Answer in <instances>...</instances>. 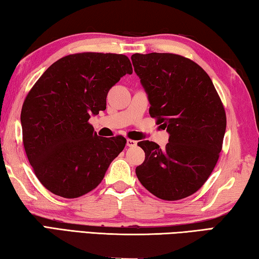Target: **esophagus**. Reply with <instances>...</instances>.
<instances>
[{
    "label": "esophagus",
    "mask_w": 259,
    "mask_h": 259,
    "mask_svg": "<svg viewBox=\"0 0 259 259\" xmlns=\"http://www.w3.org/2000/svg\"><path fill=\"white\" fill-rule=\"evenodd\" d=\"M126 146H129V147L137 146V142H136V140H133V139H126Z\"/></svg>",
    "instance_id": "1"
}]
</instances>
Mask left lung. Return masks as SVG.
<instances>
[{"instance_id":"obj_1","label":"left lung","mask_w":259,"mask_h":259,"mask_svg":"<svg viewBox=\"0 0 259 259\" xmlns=\"http://www.w3.org/2000/svg\"><path fill=\"white\" fill-rule=\"evenodd\" d=\"M131 60L150 100L151 116L170 135L163 150L148 140L138 143L145 161L136 175L159 199L187 198L217 163L226 130L224 106L211 78L191 59L152 52L135 54Z\"/></svg>"}]
</instances>
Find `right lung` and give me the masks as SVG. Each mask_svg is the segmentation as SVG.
Returning <instances> with one entry per match:
<instances>
[{
	"label": "right lung",
	"mask_w": 259,
	"mask_h": 259,
	"mask_svg": "<svg viewBox=\"0 0 259 259\" xmlns=\"http://www.w3.org/2000/svg\"><path fill=\"white\" fill-rule=\"evenodd\" d=\"M125 74H133V66L124 55H68L52 64L26 96L20 115L25 152L51 193L66 199L87 194L123 151L124 137H99L89 119L106 109L109 89Z\"/></svg>",
	"instance_id": "right-lung-1"
}]
</instances>
